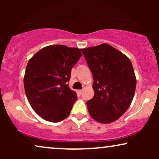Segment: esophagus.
Returning a JSON list of instances; mask_svg holds the SVG:
<instances>
[{"mask_svg":"<svg viewBox=\"0 0 159 159\" xmlns=\"http://www.w3.org/2000/svg\"><path fill=\"white\" fill-rule=\"evenodd\" d=\"M77 92L79 93L80 94H82V92H83V90H77Z\"/></svg>","mask_w":159,"mask_h":159,"instance_id":"obj_1","label":"esophagus"}]
</instances>
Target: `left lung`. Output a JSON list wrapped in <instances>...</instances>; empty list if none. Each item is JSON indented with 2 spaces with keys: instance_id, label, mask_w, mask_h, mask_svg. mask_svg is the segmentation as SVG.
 <instances>
[{
  "instance_id": "8db88e82",
  "label": "left lung",
  "mask_w": 159,
  "mask_h": 159,
  "mask_svg": "<svg viewBox=\"0 0 159 159\" xmlns=\"http://www.w3.org/2000/svg\"><path fill=\"white\" fill-rule=\"evenodd\" d=\"M93 74L94 96L87 102L90 116L111 123L128 109L136 88V77L129 58L103 43L81 49Z\"/></svg>"
}]
</instances>
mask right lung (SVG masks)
Wrapping results in <instances>:
<instances>
[{"label": "right lung", "mask_w": 159, "mask_h": 159, "mask_svg": "<svg viewBox=\"0 0 159 159\" xmlns=\"http://www.w3.org/2000/svg\"><path fill=\"white\" fill-rule=\"evenodd\" d=\"M82 56L77 48L53 45L40 50L28 61L25 93L32 109L45 120L59 122L69 116L77 96L67 82Z\"/></svg>", "instance_id": "add662e5"}]
</instances>
